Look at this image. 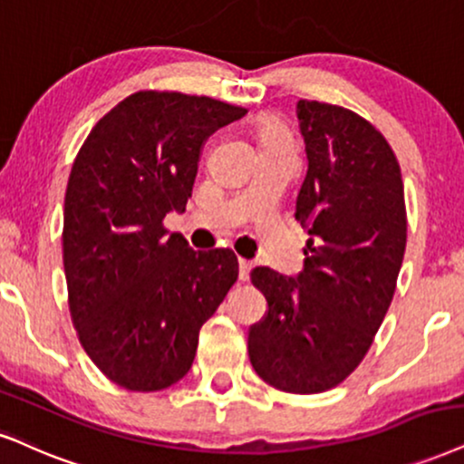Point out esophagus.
<instances>
[{
  "label": "esophagus",
  "mask_w": 464,
  "mask_h": 464,
  "mask_svg": "<svg viewBox=\"0 0 464 464\" xmlns=\"http://www.w3.org/2000/svg\"><path fill=\"white\" fill-rule=\"evenodd\" d=\"M249 273H251V262L238 260V277H241V282H249Z\"/></svg>",
  "instance_id": "esophagus-1"
}]
</instances>
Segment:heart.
<instances>
[{
	"mask_svg": "<svg viewBox=\"0 0 464 464\" xmlns=\"http://www.w3.org/2000/svg\"><path fill=\"white\" fill-rule=\"evenodd\" d=\"M265 144H288L284 129L279 127L277 120L266 118L265 122L260 124V146Z\"/></svg>",
	"mask_w": 464,
	"mask_h": 464,
	"instance_id": "b5f03b06",
	"label": "heart"
}]
</instances>
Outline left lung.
Segmentation results:
<instances>
[{"instance_id":"obj_1","label":"left lung","mask_w":464,"mask_h":464,"mask_svg":"<svg viewBox=\"0 0 464 464\" xmlns=\"http://www.w3.org/2000/svg\"><path fill=\"white\" fill-rule=\"evenodd\" d=\"M307 174L295 219L310 234L303 271L258 266L268 312L249 329V362L288 393H320L362 363L385 318L407 247L396 154L368 120L318 101L296 102Z\"/></svg>"}]
</instances>
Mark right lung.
<instances>
[{
  "mask_svg": "<svg viewBox=\"0 0 464 464\" xmlns=\"http://www.w3.org/2000/svg\"><path fill=\"white\" fill-rule=\"evenodd\" d=\"M245 113L208 96L135 92L74 159L62 232L68 307L83 351L124 390L180 381L237 282L234 251H193L163 219L185 210L206 137Z\"/></svg>",
  "mask_w": 464,
  "mask_h": 464,
  "instance_id": "1",
  "label": "right lung"
}]
</instances>
